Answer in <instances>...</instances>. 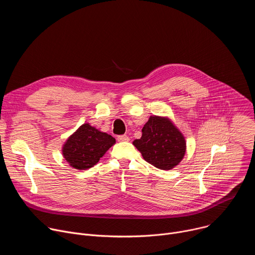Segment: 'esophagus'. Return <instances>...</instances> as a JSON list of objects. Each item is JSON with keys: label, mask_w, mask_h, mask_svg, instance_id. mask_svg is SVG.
Returning a JSON list of instances; mask_svg holds the SVG:
<instances>
[{"label": "esophagus", "mask_w": 255, "mask_h": 255, "mask_svg": "<svg viewBox=\"0 0 255 255\" xmlns=\"http://www.w3.org/2000/svg\"><path fill=\"white\" fill-rule=\"evenodd\" d=\"M117 139H118V141H126V142L130 140V138L127 135H120L117 137Z\"/></svg>", "instance_id": "1"}]
</instances>
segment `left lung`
<instances>
[{"mask_svg":"<svg viewBox=\"0 0 255 255\" xmlns=\"http://www.w3.org/2000/svg\"><path fill=\"white\" fill-rule=\"evenodd\" d=\"M145 161L153 166L169 170L183 160L187 141L168 117L150 116L142 128L140 139L133 141Z\"/></svg>","mask_w":255,"mask_h":255,"instance_id":"8db88e82","label":"left lung"}]
</instances>
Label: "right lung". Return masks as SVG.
<instances>
[{"label":"right lung","instance_id":"1","mask_svg":"<svg viewBox=\"0 0 255 255\" xmlns=\"http://www.w3.org/2000/svg\"><path fill=\"white\" fill-rule=\"evenodd\" d=\"M115 143L111 135L85 123L66 139L61 151L71 167L85 170L96 165Z\"/></svg>","mask_w":255,"mask_h":255}]
</instances>
